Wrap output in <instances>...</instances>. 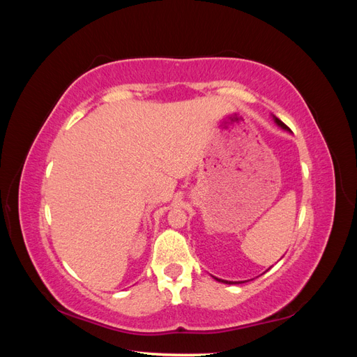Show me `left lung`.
I'll return each instance as SVG.
<instances>
[{"mask_svg": "<svg viewBox=\"0 0 357 357\" xmlns=\"http://www.w3.org/2000/svg\"><path fill=\"white\" fill-rule=\"evenodd\" d=\"M274 122L280 126V128H283V129H286V131H290V129L282 122V121H280V119L278 117H275L274 116ZM215 280H218V282H220V283H225V284H238V283H244V282H228V280H222V278H218V277H214Z\"/></svg>", "mask_w": 357, "mask_h": 357, "instance_id": "obj_1", "label": "left lung"}]
</instances>
